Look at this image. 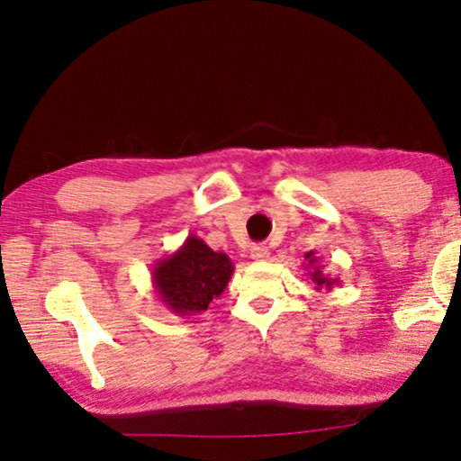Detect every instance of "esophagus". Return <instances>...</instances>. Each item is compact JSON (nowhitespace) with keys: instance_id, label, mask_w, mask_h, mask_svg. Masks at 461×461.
<instances>
[{"instance_id":"obj_1","label":"esophagus","mask_w":461,"mask_h":461,"mask_svg":"<svg viewBox=\"0 0 461 461\" xmlns=\"http://www.w3.org/2000/svg\"><path fill=\"white\" fill-rule=\"evenodd\" d=\"M250 257H252L254 260H265V258H269V249H267L265 244H254L252 249H250Z\"/></svg>"}]
</instances>
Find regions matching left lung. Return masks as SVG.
Instances as JSON below:
<instances>
[{"instance_id":"left-lung-1","label":"left lung","mask_w":461,"mask_h":461,"mask_svg":"<svg viewBox=\"0 0 461 461\" xmlns=\"http://www.w3.org/2000/svg\"><path fill=\"white\" fill-rule=\"evenodd\" d=\"M304 258H306V263H304V267L308 269V275H311V279H312V284H314V290H333L335 285H338V277H331V275H327L325 271H322V265L319 263V257H317V252L314 250H311V252H306L304 254Z\"/></svg>"}]
</instances>
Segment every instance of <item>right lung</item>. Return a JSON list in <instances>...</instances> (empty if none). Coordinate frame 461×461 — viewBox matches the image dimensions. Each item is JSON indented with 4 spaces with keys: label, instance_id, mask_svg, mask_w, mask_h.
<instances>
[{
    "label": "right lung",
    "instance_id": "obj_1",
    "mask_svg": "<svg viewBox=\"0 0 461 461\" xmlns=\"http://www.w3.org/2000/svg\"><path fill=\"white\" fill-rule=\"evenodd\" d=\"M233 263L225 252H215L194 233L169 257L157 260L150 273L155 294L177 317L201 314L228 287Z\"/></svg>",
    "mask_w": 461,
    "mask_h": 461
}]
</instances>
